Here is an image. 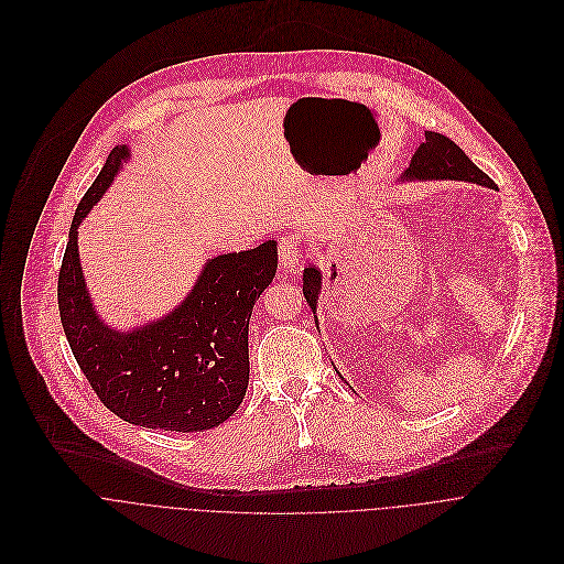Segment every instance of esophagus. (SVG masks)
<instances>
[{
	"label": "esophagus",
	"mask_w": 564,
	"mask_h": 564,
	"mask_svg": "<svg viewBox=\"0 0 564 564\" xmlns=\"http://www.w3.org/2000/svg\"><path fill=\"white\" fill-rule=\"evenodd\" d=\"M278 253H280L282 267L289 269V271H293L300 264H304V253H302V245H300L297 236H282Z\"/></svg>",
	"instance_id": "esophagus-1"
}]
</instances>
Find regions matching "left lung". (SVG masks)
<instances>
[{"mask_svg": "<svg viewBox=\"0 0 564 564\" xmlns=\"http://www.w3.org/2000/svg\"><path fill=\"white\" fill-rule=\"evenodd\" d=\"M402 180H458L489 188L496 186L494 180L485 171H480L456 142L433 131L424 133V142L413 153L409 169L402 173ZM302 280L304 297L315 313L317 295L322 289V273L315 267H308L304 269Z\"/></svg>", "mask_w": 564, "mask_h": 564, "instance_id": "obj_1", "label": "left lung"}]
</instances>
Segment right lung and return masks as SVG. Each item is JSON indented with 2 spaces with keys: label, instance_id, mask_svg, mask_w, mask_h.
<instances>
[{
  "label": "right lung",
  "instance_id": "obj_1",
  "mask_svg": "<svg viewBox=\"0 0 564 564\" xmlns=\"http://www.w3.org/2000/svg\"><path fill=\"white\" fill-rule=\"evenodd\" d=\"M129 160L110 151L77 204L57 280L59 317L88 384L118 417L162 431L193 433L221 424L249 387V319L278 271L273 240L206 262L186 300L158 322L116 330L99 319L86 291L77 229Z\"/></svg>",
  "mask_w": 564,
  "mask_h": 564
}]
</instances>
